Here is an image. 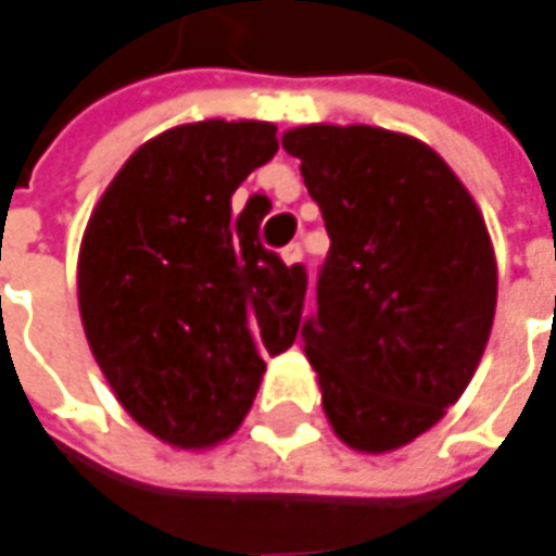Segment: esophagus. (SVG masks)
<instances>
[{
  "mask_svg": "<svg viewBox=\"0 0 556 556\" xmlns=\"http://www.w3.org/2000/svg\"><path fill=\"white\" fill-rule=\"evenodd\" d=\"M282 261H286L289 267H298V264L304 261V249H301V242H289V245L282 249Z\"/></svg>",
  "mask_w": 556,
  "mask_h": 556,
  "instance_id": "esophagus-1",
  "label": "esophagus"
}]
</instances>
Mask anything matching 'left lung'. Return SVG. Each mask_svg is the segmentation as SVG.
I'll use <instances>...</instances> for the list:
<instances>
[{
	"mask_svg": "<svg viewBox=\"0 0 556 556\" xmlns=\"http://www.w3.org/2000/svg\"><path fill=\"white\" fill-rule=\"evenodd\" d=\"M329 230L301 323L323 409L354 450L388 452L468 388L495 314V258L470 193L431 147L372 125L282 135Z\"/></svg>",
	"mask_w": 556,
	"mask_h": 556,
	"instance_id": "1",
	"label": "left lung"
}]
</instances>
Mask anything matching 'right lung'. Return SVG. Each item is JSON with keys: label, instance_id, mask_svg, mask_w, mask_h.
<instances>
[{"label": "right lung", "instance_id": "right-lung-1", "mask_svg": "<svg viewBox=\"0 0 556 556\" xmlns=\"http://www.w3.org/2000/svg\"><path fill=\"white\" fill-rule=\"evenodd\" d=\"M279 150L277 125H178L147 141L106 187L79 252L91 354L128 415L175 446L240 428L264 359L292 348L307 270L264 249L255 193L230 197Z\"/></svg>", "mask_w": 556, "mask_h": 556}]
</instances>
